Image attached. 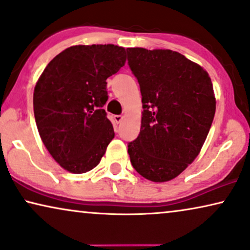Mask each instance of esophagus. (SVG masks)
I'll return each mask as SVG.
<instances>
[{
    "instance_id": "34e87169",
    "label": "esophagus",
    "mask_w": 250,
    "mask_h": 250,
    "mask_svg": "<svg viewBox=\"0 0 250 250\" xmlns=\"http://www.w3.org/2000/svg\"><path fill=\"white\" fill-rule=\"evenodd\" d=\"M123 116L122 115H115L114 116V121H115V123H117V124H119V123H122V121H123Z\"/></svg>"
}]
</instances>
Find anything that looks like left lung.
<instances>
[{"label":"left lung","instance_id":"left-lung-1","mask_svg":"<svg viewBox=\"0 0 250 250\" xmlns=\"http://www.w3.org/2000/svg\"><path fill=\"white\" fill-rule=\"evenodd\" d=\"M142 95L140 134L128 143L132 166L152 182L175 179L199 155L216 101L206 70L172 50L128 47Z\"/></svg>","mask_w":250,"mask_h":250}]
</instances>
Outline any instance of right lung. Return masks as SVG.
I'll list each match as a JSON object with an SVG mask.
<instances>
[{
  "label": "right lung",
  "mask_w": 250,
  "mask_h": 250,
  "mask_svg": "<svg viewBox=\"0 0 250 250\" xmlns=\"http://www.w3.org/2000/svg\"><path fill=\"white\" fill-rule=\"evenodd\" d=\"M124 47L75 45L50 61L34 90V116L42 141L68 172L86 173L100 163L115 136L102 107L107 78L125 64Z\"/></svg>",
  "instance_id": "obj_1"
}]
</instances>
